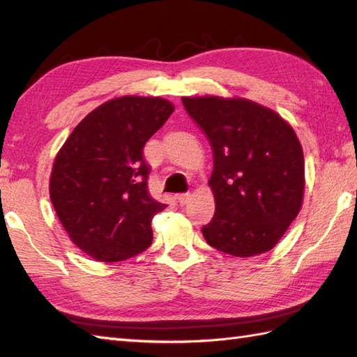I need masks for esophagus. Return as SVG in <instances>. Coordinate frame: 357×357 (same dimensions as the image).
<instances>
[{"mask_svg": "<svg viewBox=\"0 0 357 357\" xmlns=\"http://www.w3.org/2000/svg\"><path fill=\"white\" fill-rule=\"evenodd\" d=\"M176 199H178L181 206H185V204L190 201V193H181V195L176 196Z\"/></svg>", "mask_w": 357, "mask_h": 357, "instance_id": "34e87169", "label": "esophagus"}]
</instances>
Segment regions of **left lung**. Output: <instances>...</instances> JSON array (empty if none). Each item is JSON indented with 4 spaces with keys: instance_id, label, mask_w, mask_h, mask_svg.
Listing matches in <instances>:
<instances>
[{
    "instance_id": "left-lung-1",
    "label": "left lung",
    "mask_w": 357,
    "mask_h": 357,
    "mask_svg": "<svg viewBox=\"0 0 357 357\" xmlns=\"http://www.w3.org/2000/svg\"><path fill=\"white\" fill-rule=\"evenodd\" d=\"M183 104L213 149L216 210L202 227L207 244L236 257L268 252L304 201V151L293 127L245 98L184 96Z\"/></svg>"
}]
</instances>
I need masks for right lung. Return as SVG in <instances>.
<instances>
[{"instance_id": "1", "label": "right lung", "mask_w": 357, "mask_h": 357, "mask_svg": "<svg viewBox=\"0 0 357 357\" xmlns=\"http://www.w3.org/2000/svg\"><path fill=\"white\" fill-rule=\"evenodd\" d=\"M173 110L159 96L115 98L90 112L59 149L50 201L73 244L95 261H126L150 247L151 218L167 206L147 190L142 150Z\"/></svg>"}]
</instances>
